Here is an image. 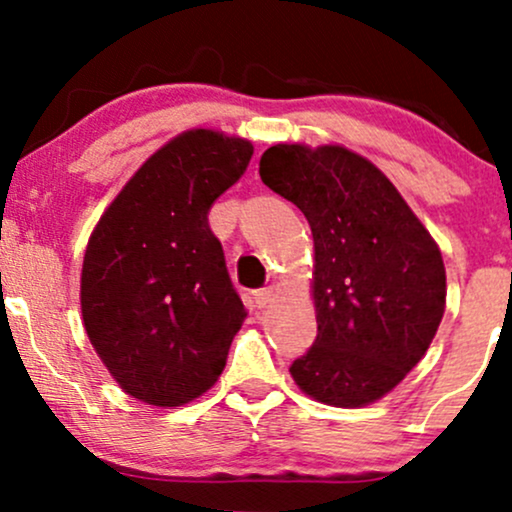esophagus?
<instances>
[{
	"label": "esophagus",
	"instance_id": "1",
	"mask_svg": "<svg viewBox=\"0 0 512 512\" xmlns=\"http://www.w3.org/2000/svg\"><path fill=\"white\" fill-rule=\"evenodd\" d=\"M272 298H274V289H269V286L252 291V301H255L257 308H267V305L272 303Z\"/></svg>",
	"mask_w": 512,
	"mask_h": 512
}]
</instances>
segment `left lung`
Here are the masks:
<instances>
[{
    "instance_id": "8db88e82",
    "label": "left lung",
    "mask_w": 512,
    "mask_h": 512,
    "mask_svg": "<svg viewBox=\"0 0 512 512\" xmlns=\"http://www.w3.org/2000/svg\"><path fill=\"white\" fill-rule=\"evenodd\" d=\"M260 178L303 211L315 240L317 337L291 363L293 380L334 407L375 402L421 361L443 320L438 245L395 185L344 146H269Z\"/></svg>"
}]
</instances>
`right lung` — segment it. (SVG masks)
Returning a JSON list of instances; mask_svg holds the SVG:
<instances>
[{"label":"right lung","instance_id":"add662e5","mask_svg":"<svg viewBox=\"0 0 512 512\" xmlns=\"http://www.w3.org/2000/svg\"><path fill=\"white\" fill-rule=\"evenodd\" d=\"M250 158L245 139L180 134L134 173L88 240L86 334L122 390L146 404L192 402L226 366L245 308L209 209Z\"/></svg>","mask_w":512,"mask_h":512}]
</instances>
